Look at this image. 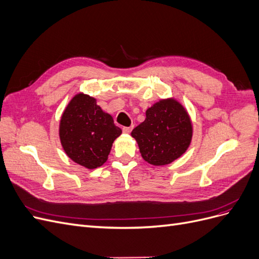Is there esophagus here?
Segmentation results:
<instances>
[{
    "mask_svg": "<svg viewBox=\"0 0 259 259\" xmlns=\"http://www.w3.org/2000/svg\"><path fill=\"white\" fill-rule=\"evenodd\" d=\"M122 130H123V132H124V133H126V134H128V133H131V132H132V130H133V125H132V126H128V127L125 126V127H123Z\"/></svg>",
    "mask_w": 259,
    "mask_h": 259,
    "instance_id": "obj_1",
    "label": "esophagus"
}]
</instances>
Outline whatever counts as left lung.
Returning a JSON list of instances; mask_svg holds the SVG:
<instances>
[{"mask_svg":"<svg viewBox=\"0 0 259 259\" xmlns=\"http://www.w3.org/2000/svg\"><path fill=\"white\" fill-rule=\"evenodd\" d=\"M192 122L174 98L161 99L146 111V119L132 131L143 159L162 166L180 158L190 146Z\"/></svg>","mask_w":259,"mask_h":259,"instance_id":"left-lung-1","label":"left lung"}]
</instances>
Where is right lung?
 I'll return each mask as SVG.
<instances>
[{
  "mask_svg": "<svg viewBox=\"0 0 259 259\" xmlns=\"http://www.w3.org/2000/svg\"><path fill=\"white\" fill-rule=\"evenodd\" d=\"M121 134L112 116L101 110L95 98L83 93L69 101L59 123V138L66 154L89 169L106 163L113 142Z\"/></svg>",
  "mask_w": 259,
  "mask_h": 259,
  "instance_id": "right-lung-1",
  "label": "right lung"
}]
</instances>
